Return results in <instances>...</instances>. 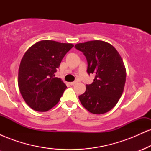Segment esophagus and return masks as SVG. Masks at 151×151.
Masks as SVG:
<instances>
[{
  "mask_svg": "<svg viewBox=\"0 0 151 151\" xmlns=\"http://www.w3.org/2000/svg\"><path fill=\"white\" fill-rule=\"evenodd\" d=\"M76 83H77V81H72V82L70 83V85H74V84H75Z\"/></svg>",
  "mask_w": 151,
  "mask_h": 151,
  "instance_id": "obj_1",
  "label": "esophagus"
}]
</instances>
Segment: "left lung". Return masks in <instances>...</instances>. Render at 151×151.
Masks as SVG:
<instances>
[{
    "label": "left lung",
    "instance_id": "8db88e82",
    "mask_svg": "<svg viewBox=\"0 0 151 151\" xmlns=\"http://www.w3.org/2000/svg\"><path fill=\"white\" fill-rule=\"evenodd\" d=\"M87 61V73L95 75L86 91L79 96L83 106L91 113L102 114L115 106L124 91L126 71L122 58L111 44L92 40L77 44Z\"/></svg>",
    "mask_w": 151,
    "mask_h": 151
}]
</instances>
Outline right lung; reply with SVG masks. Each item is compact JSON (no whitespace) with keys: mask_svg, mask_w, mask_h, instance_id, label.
<instances>
[{"mask_svg":"<svg viewBox=\"0 0 151 151\" xmlns=\"http://www.w3.org/2000/svg\"><path fill=\"white\" fill-rule=\"evenodd\" d=\"M73 47L70 43L42 40L25 53L19 67L18 86L31 109L47 111L60 101L67 86L60 78L55 77V73Z\"/></svg>","mask_w":151,"mask_h":151,"instance_id":"obj_1","label":"right lung"}]
</instances>
